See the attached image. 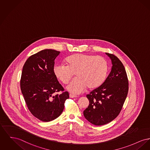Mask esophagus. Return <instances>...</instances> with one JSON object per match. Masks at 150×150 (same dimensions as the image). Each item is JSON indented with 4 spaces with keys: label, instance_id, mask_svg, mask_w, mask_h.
<instances>
[{
    "label": "esophagus",
    "instance_id": "1",
    "mask_svg": "<svg viewBox=\"0 0 150 150\" xmlns=\"http://www.w3.org/2000/svg\"><path fill=\"white\" fill-rule=\"evenodd\" d=\"M70 97H71V98H74V97H77V96H76V95H75L70 94Z\"/></svg>",
    "mask_w": 150,
    "mask_h": 150
}]
</instances>
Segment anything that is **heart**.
Instances as JSON below:
<instances>
[{
	"label": "heart",
	"instance_id": "heart-1",
	"mask_svg": "<svg viewBox=\"0 0 150 150\" xmlns=\"http://www.w3.org/2000/svg\"><path fill=\"white\" fill-rule=\"evenodd\" d=\"M66 65L56 64L54 67L55 76L64 84H67L74 76L67 89L73 93H80L86 87L92 89L100 86L105 80L108 64L101 56L84 54H75L66 58Z\"/></svg>",
	"mask_w": 150,
	"mask_h": 150
}]
</instances>
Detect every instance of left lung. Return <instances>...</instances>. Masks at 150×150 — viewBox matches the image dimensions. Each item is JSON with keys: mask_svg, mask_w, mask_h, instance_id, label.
Masks as SVG:
<instances>
[{"mask_svg": "<svg viewBox=\"0 0 150 150\" xmlns=\"http://www.w3.org/2000/svg\"><path fill=\"white\" fill-rule=\"evenodd\" d=\"M112 67L105 81L87 95L89 104L84 117L96 126L110 122L120 113L129 91V80L121 61L113 54L106 53Z\"/></svg>", "mask_w": 150, "mask_h": 150, "instance_id": "1", "label": "left lung"}]
</instances>
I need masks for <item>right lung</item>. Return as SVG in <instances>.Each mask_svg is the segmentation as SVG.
<instances>
[{"label": "right lung", "instance_id": "1", "mask_svg": "<svg viewBox=\"0 0 150 150\" xmlns=\"http://www.w3.org/2000/svg\"><path fill=\"white\" fill-rule=\"evenodd\" d=\"M60 52L45 49L29 57L21 73L20 88L30 112L43 122L58 117L69 93L54 73V60ZM58 92L59 94H58Z\"/></svg>", "mask_w": 150, "mask_h": 150}]
</instances>
